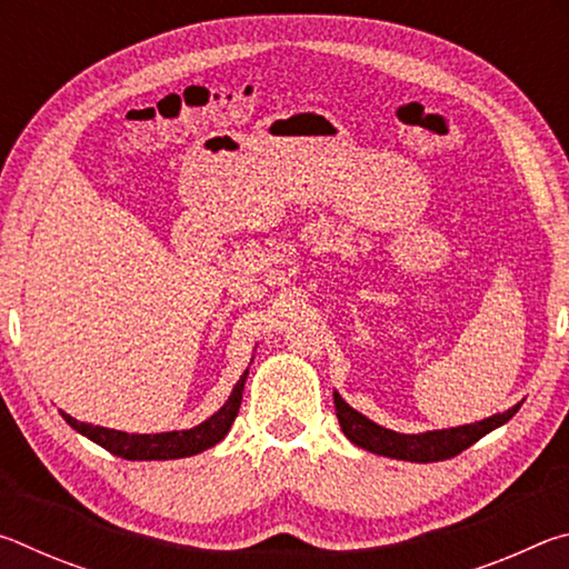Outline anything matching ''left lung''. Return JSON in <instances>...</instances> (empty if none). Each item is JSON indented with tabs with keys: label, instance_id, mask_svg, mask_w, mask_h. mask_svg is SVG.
<instances>
[{
	"label": "left lung",
	"instance_id": "obj_1",
	"mask_svg": "<svg viewBox=\"0 0 569 569\" xmlns=\"http://www.w3.org/2000/svg\"><path fill=\"white\" fill-rule=\"evenodd\" d=\"M336 403V417H339L341 431L351 445L361 447L371 455L403 459V461H419V465H429V461H445L457 457L459 451L469 449L475 441H479L489 431L502 427L515 417L522 407V401L515 403L512 409L495 417H487L475 423H465V427H451V429H435V431H421V435H399L387 427H379L377 421L356 411L341 399L339 391H333Z\"/></svg>",
	"mask_w": 569,
	"mask_h": 569
}]
</instances>
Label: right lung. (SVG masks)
I'll use <instances>...</instances> for the list:
<instances>
[{"label": "right lung", "mask_w": 569, "mask_h": 569, "mask_svg": "<svg viewBox=\"0 0 569 569\" xmlns=\"http://www.w3.org/2000/svg\"><path fill=\"white\" fill-rule=\"evenodd\" d=\"M246 379H248V369L243 371V377L238 379V383L233 387V391H230V397L223 407H220L213 417L200 421L198 427H192V429L160 431V435H128V431L94 427V423L77 421L64 411H60V413L74 431H80L82 437H88L90 441H94V445L108 449L114 457H122L130 461L182 459V457L200 455V451L216 447L218 441L226 439V435L230 431V427H233V421L238 417L240 401H243Z\"/></svg>", "instance_id": "right-lung-1"}]
</instances>
